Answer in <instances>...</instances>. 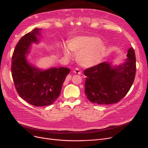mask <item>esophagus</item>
Returning a JSON list of instances; mask_svg holds the SVG:
<instances>
[{"label": "esophagus", "instance_id": "1", "mask_svg": "<svg viewBox=\"0 0 148 148\" xmlns=\"http://www.w3.org/2000/svg\"><path fill=\"white\" fill-rule=\"evenodd\" d=\"M74 73H75V74H81V73H82L81 71L79 68H75L74 69Z\"/></svg>", "mask_w": 148, "mask_h": 148}]
</instances>
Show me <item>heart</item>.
I'll return each mask as SVG.
<instances>
[{
	"instance_id": "b5f03b06",
	"label": "heart",
	"mask_w": 148,
	"mask_h": 148,
	"mask_svg": "<svg viewBox=\"0 0 148 148\" xmlns=\"http://www.w3.org/2000/svg\"><path fill=\"white\" fill-rule=\"evenodd\" d=\"M68 48L73 53H79L77 59L84 66H92L97 65L101 60L106 50L104 44L97 37L89 36H77L68 42ZM64 53L67 58L71 54L66 48Z\"/></svg>"
}]
</instances>
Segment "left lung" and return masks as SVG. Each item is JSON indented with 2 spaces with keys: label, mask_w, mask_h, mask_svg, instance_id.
<instances>
[{
  "label": "left lung",
  "mask_w": 148,
  "mask_h": 148,
  "mask_svg": "<svg viewBox=\"0 0 148 148\" xmlns=\"http://www.w3.org/2000/svg\"><path fill=\"white\" fill-rule=\"evenodd\" d=\"M125 63L116 68L103 62L84 71L86 76L84 92L90 102L98 104L117 103L133 84L136 72L134 50L128 49Z\"/></svg>",
  "instance_id": "obj_1"
}]
</instances>
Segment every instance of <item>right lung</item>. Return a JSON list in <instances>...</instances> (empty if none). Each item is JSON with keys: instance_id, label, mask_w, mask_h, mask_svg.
I'll return each instance as SVG.
<instances>
[{"instance_id": "1", "label": "right lung", "mask_w": 148, "mask_h": 148, "mask_svg": "<svg viewBox=\"0 0 148 148\" xmlns=\"http://www.w3.org/2000/svg\"><path fill=\"white\" fill-rule=\"evenodd\" d=\"M40 29H35L19 40L12 56L11 74L20 97L36 107L53 104L60 94V90L70 69L68 68H52L41 71L30 65L25 54L29 52L32 42H37L36 35Z\"/></svg>"}]
</instances>
